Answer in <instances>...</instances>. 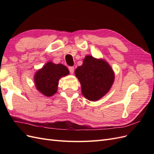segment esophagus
Wrapping results in <instances>:
<instances>
[{"label":"esophagus","instance_id":"esophagus-1","mask_svg":"<svg viewBox=\"0 0 154 154\" xmlns=\"http://www.w3.org/2000/svg\"><path fill=\"white\" fill-rule=\"evenodd\" d=\"M69 71H70V73L72 74L74 72V67H69Z\"/></svg>","mask_w":154,"mask_h":154}]
</instances>
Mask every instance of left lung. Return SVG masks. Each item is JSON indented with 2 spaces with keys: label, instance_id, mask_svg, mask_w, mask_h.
<instances>
[{
  "label": "left lung",
  "instance_id": "1",
  "mask_svg": "<svg viewBox=\"0 0 154 154\" xmlns=\"http://www.w3.org/2000/svg\"><path fill=\"white\" fill-rule=\"evenodd\" d=\"M82 93L89 101H97L109 91L114 81V72L105 60L87 56L82 66L75 70Z\"/></svg>",
  "mask_w": 154,
  "mask_h": 154
}]
</instances>
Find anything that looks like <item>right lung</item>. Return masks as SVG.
<instances>
[{"label": "right lung", "mask_w": 154, "mask_h": 154, "mask_svg": "<svg viewBox=\"0 0 154 154\" xmlns=\"http://www.w3.org/2000/svg\"><path fill=\"white\" fill-rule=\"evenodd\" d=\"M69 74V69L63 65L49 62L35 74L36 89L45 96H52L57 92L60 79Z\"/></svg>", "instance_id": "right-lung-1"}]
</instances>
